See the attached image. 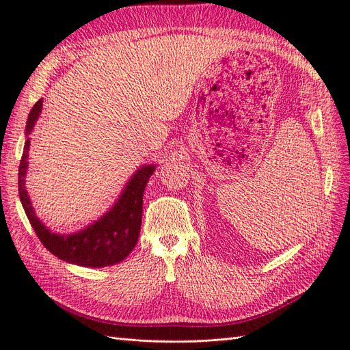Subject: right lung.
Wrapping results in <instances>:
<instances>
[{
  "instance_id": "right-lung-1",
  "label": "right lung",
  "mask_w": 350,
  "mask_h": 350,
  "mask_svg": "<svg viewBox=\"0 0 350 350\" xmlns=\"http://www.w3.org/2000/svg\"><path fill=\"white\" fill-rule=\"evenodd\" d=\"M42 110V99L33 105L27 119V134H30L36 119ZM28 148L30 139L25 140L24 154L19 163L18 190L19 198L30 220L33 230L49 252L63 261L83 267H105L125 260L137 245L144 211V191L155 166L140 167L128 183L122 196L105 216L85 230L72 235H59L48 231L36 217L30 198L25 190V174L28 167Z\"/></svg>"
}]
</instances>
